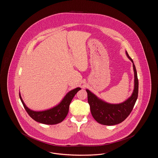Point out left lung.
<instances>
[{"label": "left lung", "mask_w": 158, "mask_h": 158, "mask_svg": "<svg viewBox=\"0 0 158 158\" xmlns=\"http://www.w3.org/2000/svg\"><path fill=\"white\" fill-rule=\"evenodd\" d=\"M126 54L128 58L133 63L135 73L134 90L130 97L122 103L113 104L106 102L98 98L90 90L86 89L92 115L98 123L103 125L113 126L118 124L126 119L133 110L138 97L139 81L135 65L127 51H126Z\"/></svg>", "instance_id": "8db88e82"}]
</instances>
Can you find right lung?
<instances>
[{"instance_id": "right-lung-1", "label": "right lung", "mask_w": 158, "mask_h": 158, "mask_svg": "<svg viewBox=\"0 0 158 158\" xmlns=\"http://www.w3.org/2000/svg\"><path fill=\"white\" fill-rule=\"evenodd\" d=\"M81 89V88H76L70 90L58 105L52 108L42 111H35L28 108L23 102L20 93L19 98L26 111L33 120L42 124L53 125L60 123L64 120L68 115L69 105L72 99L76 94Z\"/></svg>"}]
</instances>
